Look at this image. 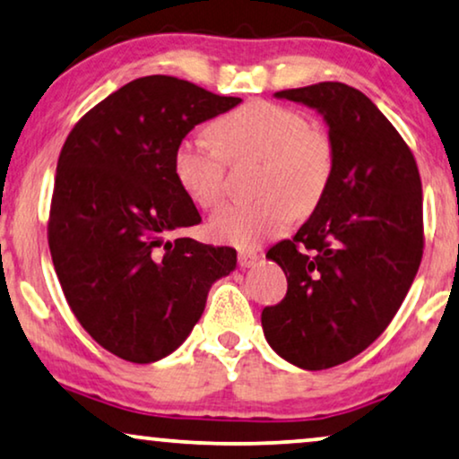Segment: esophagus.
<instances>
[{"instance_id": "34e87169", "label": "esophagus", "mask_w": 459, "mask_h": 459, "mask_svg": "<svg viewBox=\"0 0 459 459\" xmlns=\"http://www.w3.org/2000/svg\"><path fill=\"white\" fill-rule=\"evenodd\" d=\"M256 261H259V253L256 250H240L238 253V263H240V267H253L256 265Z\"/></svg>"}]
</instances>
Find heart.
Returning <instances> with one entry per match:
<instances>
[{"instance_id": "b5f03b06", "label": "heart", "mask_w": 459, "mask_h": 459, "mask_svg": "<svg viewBox=\"0 0 459 459\" xmlns=\"http://www.w3.org/2000/svg\"><path fill=\"white\" fill-rule=\"evenodd\" d=\"M261 160L255 200L223 204L209 221L219 242L247 248L284 231L324 196L332 146L300 112L273 102H250L219 117L209 134H192L173 152V175L187 198L211 209L223 198L228 160Z\"/></svg>"}]
</instances>
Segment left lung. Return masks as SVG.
Masks as SVG:
<instances>
[{"label":"left lung","mask_w":459,"mask_h":459,"mask_svg":"<svg viewBox=\"0 0 459 459\" xmlns=\"http://www.w3.org/2000/svg\"><path fill=\"white\" fill-rule=\"evenodd\" d=\"M328 125L332 173L309 221L267 259L288 280L261 313L269 347L328 369L366 351L399 311L422 261V181L411 150L359 90L336 81L278 91Z\"/></svg>","instance_id":"obj_1"}]
</instances>
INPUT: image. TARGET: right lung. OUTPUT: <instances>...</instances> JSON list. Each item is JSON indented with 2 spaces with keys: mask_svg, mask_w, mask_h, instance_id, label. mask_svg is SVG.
I'll list each match as a JSON object with an SVG mask.
<instances>
[{
  "mask_svg": "<svg viewBox=\"0 0 459 459\" xmlns=\"http://www.w3.org/2000/svg\"><path fill=\"white\" fill-rule=\"evenodd\" d=\"M150 74L87 112L62 146L48 242L62 292L100 347L134 363L171 355L203 316L236 250L178 231L200 212L173 175L178 143L240 104Z\"/></svg>",
  "mask_w": 459,
  "mask_h": 459,
  "instance_id": "right-lung-1",
  "label": "right lung"
}]
</instances>
